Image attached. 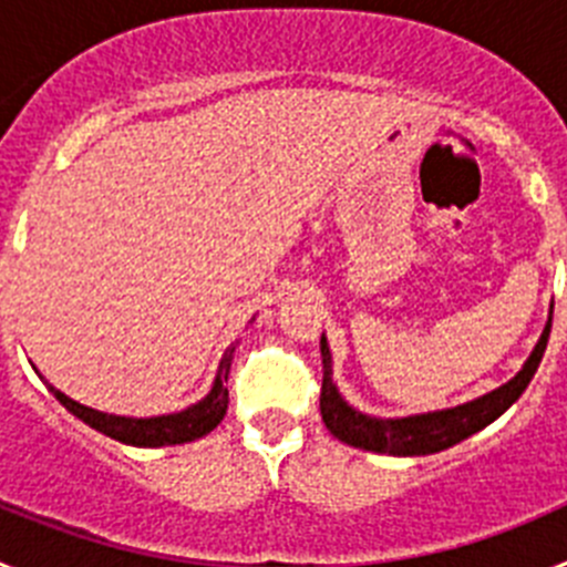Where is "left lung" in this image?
Returning a JSON list of instances; mask_svg holds the SVG:
<instances>
[{
    "instance_id": "obj_1",
    "label": "left lung",
    "mask_w": 567,
    "mask_h": 567,
    "mask_svg": "<svg viewBox=\"0 0 567 567\" xmlns=\"http://www.w3.org/2000/svg\"><path fill=\"white\" fill-rule=\"evenodd\" d=\"M550 312H554V307H550ZM548 334L550 318L523 369L494 392L468 400V403L452 405V409L409 414V417H372V414L358 412L352 403H346L332 380V352H329V340L323 334L320 338V358H323L320 417L340 443L363 449V452L389 454V457H423V454L445 452V449L463 443L471 434L483 432L485 425L494 423L499 414L508 412L511 405L517 403L519 394L528 389L530 378L537 372L539 360H543Z\"/></svg>"
}]
</instances>
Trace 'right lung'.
Returning <instances> with one entry per match:
<instances>
[{"mask_svg": "<svg viewBox=\"0 0 567 567\" xmlns=\"http://www.w3.org/2000/svg\"><path fill=\"white\" fill-rule=\"evenodd\" d=\"M235 346H238V340H235L227 352H224L221 363H218V374H215L213 380V389H209L198 403L187 405V409L173 414H155V417H124V414H107V412H99V409H90V405L76 403L73 398L59 392L56 385H50L48 380H44V383H48L53 398H56L70 414H76V417L84 420L90 429H96V432L107 434V437L118 440V443L138 445V449L182 445V443H193V440L213 432L215 425L224 420V414H227L229 392L224 383H227L229 378Z\"/></svg>", "mask_w": 567, "mask_h": 567, "instance_id": "add662e5", "label": "right lung"}]
</instances>
